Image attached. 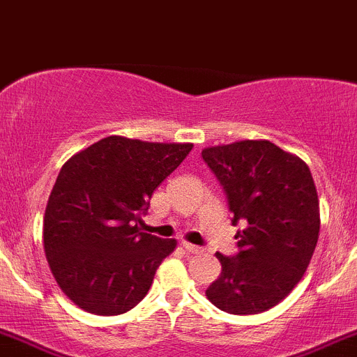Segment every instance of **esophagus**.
Instances as JSON below:
<instances>
[{"mask_svg":"<svg viewBox=\"0 0 357 357\" xmlns=\"http://www.w3.org/2000/svg\"><path fill=\"white\" fill-rule=\"evenodd\" d=\"M181 247L188 252V255H197V252H202V250H204L202 247L194 245V243H188V242H181Z\"/></svg>","mask_w":357,"mask_h":357,"instance_id":"obj_1","label":"esophagus"}]
</instances>
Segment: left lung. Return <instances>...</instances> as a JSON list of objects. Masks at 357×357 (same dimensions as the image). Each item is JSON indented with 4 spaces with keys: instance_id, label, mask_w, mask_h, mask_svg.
Returning a JSON list of instances; mask_svg holds the SVG:
<instances>
[{
    "instance_id": "1",
    "label": "left lung",
    "mask_w": 357,
    "mask_h": 357,
    "mask_svg": "<svg viewBox=\"0 0 357 357\" xmlns=\"http://www.w3.org/2000/svg\"><path fill=\"white\" fill-rule=\"evenodd\" d=\"M202 160L222 186L238 250L217 252L222 272L206 297L218 310L256 314L271 310L301 281L319 242L320 208L306 163L268 140L215 146Z\"/></svg>"
}]
</instances>
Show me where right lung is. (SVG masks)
I'll list each match as a JSON object with an SVG mask.
<instances>
[{"instance_id": "obj_1", "label": "right lung", "mask_w": 357, "mask_h": 357, "mask_svg": "<svg viewBox=\"0 0 357 357\" xmlns=\"http://www.w3.org/2000/svg\"><path fill=\"white\" fill-rule=\"evenodd\" d=\"M192 144L107 137L62 167L44 217V250L63 294L94 314L130 311L176 240L140 229L156 186Z\"/></svg>"}]
</instances>
